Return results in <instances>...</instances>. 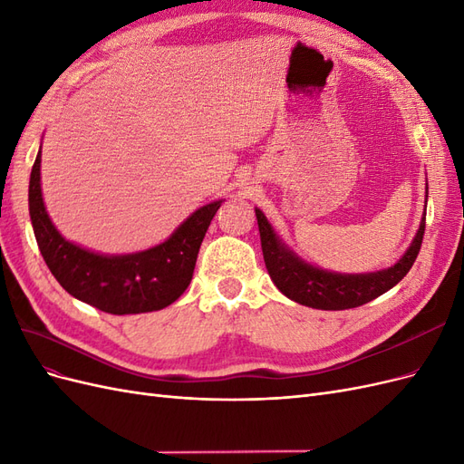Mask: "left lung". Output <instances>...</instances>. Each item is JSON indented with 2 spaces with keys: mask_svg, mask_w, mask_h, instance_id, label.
<instances>
[{
  "mask_svg": "<svg viewBox=\"0 0 464 464\" xmlns=\"http://www.w3.org/2000/svg\"><path fill=\"white\" fill-rule=\"evenodd\" d=\"M256 217L259 224L265 266L275 286L286 298L307 307H315V310H350V307H358L375 300L399 285L406 273L412 269L426 230L424 217L411 247L389 269L366 275H343L319 269V266L302 261L275 234L269 220L259 208H256Z\"/></svg>",
  "mask_w": 464,
  "mask_h": 464,
  "instance_id": "left-lung-1",
  "label": "left lung"
}]
</instances>
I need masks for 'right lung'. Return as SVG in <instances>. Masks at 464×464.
Instances as JSON below:
<instances>
[{
	"label": "right lung",
	"mask_w": 464,
	"mask_h": 464,
	"mask_svg": "<svg viewBox=\"0 0 464 464\" xmlns=\"http://www.w3.org/2000/svg\"><path fill=\"white\" fill-rule=\"evenodd\" d=\"M220 203L213 201L198 208L166 242L150 249L128 256H101L67 242L55 230L42 199L40 150L29 184L33 228L48 269L73 298L114 315L157 312L186 292L205 232Z\"/></svg>",
	"instance_id": "obj_1"
}]
</instances>
